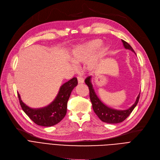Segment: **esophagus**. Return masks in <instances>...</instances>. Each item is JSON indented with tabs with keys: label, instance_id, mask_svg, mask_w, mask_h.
Segmentation results:
<instances>
[{
	"label": "esophagus",
	"instance_id": "1",
	"mask_svg": "<svg viewBox=\"0 0 160 160\" xmlns=\"http://www.w3.org/2000/svg\"><path fill=\"white\" fill-rule=\"evenodd\" d=\"M78 81L79 84H82V83H84V79H83L81 77H78Z\"/></svg>",
	"mask_w": 160,
	"mask_h": 160
}]
</instances>
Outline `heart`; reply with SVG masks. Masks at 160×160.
<instances>
[{
  "label": "heart",
  "instance_id": "1",
  "mask_svg": "<svg viewBox=\"0 0 160 160\" xmlns=\"http://www.w3.org/2000/svg\"><path fill=\"white\" fill-rule=\"evenodd\" d=\"M102 45V42L100 40H94L84 43L79 45L76 47L72 52V59L75 63L84 62L88 60L93 56L96 51ZM106 49L102 48L100 51L92 59L88 62V66L92 68L94 62L98 58L103 55Z\"/></svg>",
  "mask_w": 160,
  "mask_h": 160
}]
</instances>
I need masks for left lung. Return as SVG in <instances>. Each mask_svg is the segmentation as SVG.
<instances>
[{
  "instance_id": "8db88e82",
  "label": "left lung",
  "mask_w": 160,
  "mask_h": 160,
  "mask_svg": "<svg viewBox=\"0 0 160 160\" xmlns=\"http://www.w3.org/2000/svg\"><path fill=\"white\" fill-rule=\"evenodd\" d=\"M124 47L126 49H129L133 52L135 54V52L133 48L131 47L130 44H128L126 42L122 40ZM92 76H88L85 79V83L88 85L89 91H90V101L92 104V108L96 115L102 121L104 122H107L109 124H118L123 122L127 117L130 115L131 112L133 111L134 108L136 107L138 104L140 93L136 98L135 103L131 106L130 108L125 110H117L111 108L108 106L105 105L99 98L97 94L95 92V90L93 88V85L91 82Z\"/></svg>"
}]
</instances>
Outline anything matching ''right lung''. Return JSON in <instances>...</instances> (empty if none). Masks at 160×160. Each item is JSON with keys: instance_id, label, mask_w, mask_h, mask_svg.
I'll return each mask as SVG.
<instances>
[{"instance_id": "right-lung-1", "label": "right lung", "mask_w": 160, "mask_h": 160, "mask_svg": "<svg viewBox=\"0 0 160 160\" xmlns=\"http://www.w3.org/2000/svg\"><path fill=\"white\" fill-rule=\"evenodd\" d=\"M77 78H73L60 87L58 92L51 103L41 108H32L22 102L18 96L22 109L35 124L42 126H52L61 121L67 111V103L73 89L78 85Z\"/></svg>"}]
</instances>
